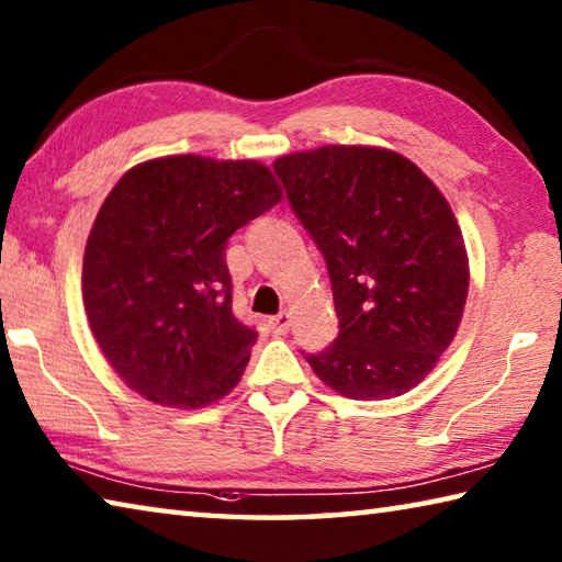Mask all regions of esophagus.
Wrapping results in <instances>:
<instances>
[{"mask_svg":"<svg viewBox=\"0 0 562 562\" xmlns=\"http://www.w3.org/2000/svg\"><path fill=\"white\" fill-rule=\"evenodd\" d=\"M290 325H292V315H290V312H280V315L270 317V329L274 331V335H288Z\"/></svg>","mask_w":562,"mask_h":562,"instance_id":"esophagus-1","label":"esophagus"}]
</instances>
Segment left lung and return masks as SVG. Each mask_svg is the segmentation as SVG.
I'll return each instance as SVG.
<instances>
[{"instance_id": "1", "label": "left lung", "mask_w": 562, "mask_h": 562, "mask_svg": "<svg viewBox=\"0 0 562 562\" xmlns=\"http://www.w3.org/2000/svg\"><path fill=\"white\" fill-rule=\"evenodd\" d=\"M292 213L327 262L339 335L304 355L349 398L406 394L449 349L469 294L459 223L412 160L325 146L274 160Z\"/></svg>"}]
</instances>
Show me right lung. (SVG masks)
<instances>
[{
	"label": "right lung",
	"mask_w": 562,
	"mask_h": 562,
	"mask_svg": "<svg viewBox=\"0 0 562 562\" xmlns=\"http://www.w3.org/2000/svg\"><path fill=\"white\" fill-rule=\"evenodd\" d=\"M258 160L131 168L93 221L83 307L109 364L148 402L198 408L240 382L258 329L233 312L231 235L280 203Z\"/></svg>",
	"instance_id": "1"
}]
</instances>
